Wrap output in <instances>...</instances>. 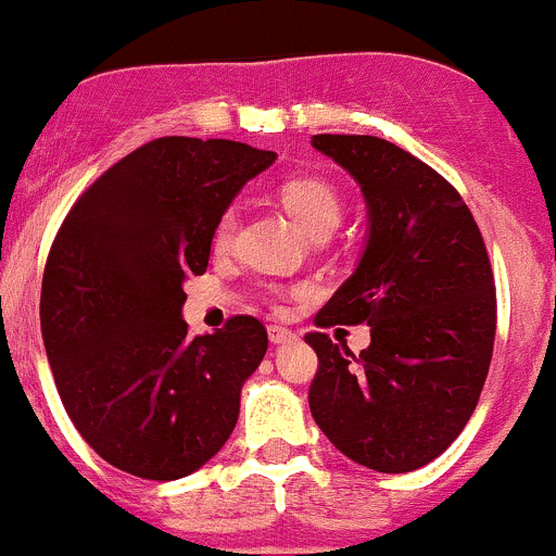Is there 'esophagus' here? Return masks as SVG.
I'll return each instance as SVG.
<instances>
[{"mask_svg": "<svg viewBox=\"0 0 556 556\" xmlns=\"http://www.w3.org/2000/svg\"><path fill=\"white\" fill-rule=\"evenodd\" d=\"M267 337H270L273 345H283V342L294 340L291 329H286V326H270V329H267Z\"/></svg>", "mask_w": 556, "mask_h": 556, "instance_id": "esophagus-1", "label": "esophagus"}]
</instances>
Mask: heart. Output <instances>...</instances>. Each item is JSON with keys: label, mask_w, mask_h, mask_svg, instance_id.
Masks as SVG:
<instances>
[{"label": "heart", "mask_w": 556, "mask_h": 556, "mask_svg": "<svg viewBox=\"0 0 556 556\" xmlns=\"http://www.w3.org/2000/svg\"><path fill=\"white\" fill-rule=\"evenodd\" d=\"M278 198L291 219L311 238H326L342 219V194L318 176H291L278 187ZM236 227L238 211L227 208L214 225V236H211L214 251L230 249Z\"/></svg>", "instance_id": "1"}]
</instances>
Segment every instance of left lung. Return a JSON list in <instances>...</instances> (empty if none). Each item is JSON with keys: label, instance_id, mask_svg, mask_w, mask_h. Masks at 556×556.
Segmentation results:
<instances>
[{"label": "left lung", "instance_id": "left-lung-1", "mask_svg": "<svg viewBox=\"0 0 556 556\" xmlns=\"http://www.w3.org/2000/svg\"><path fill=\"white\" fill-rule=\"evenodd\" d=\"M362 187L369 216L356 273L320 307L316 326H369L353 353L324 331L311 412L342 455L406 473L442 455L466 428L495 342V280L482 232L455 187L377 136L311 141Z\"/></svg>", "mask_w": 556, "mask_h": 556}]
</instances>
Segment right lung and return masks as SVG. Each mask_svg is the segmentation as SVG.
I'll use <instances>...</instances> for the list:
<instances>
[{
  "label": "right lung",
  "instance_id": "add662e5",
  "mask_svg": "<svg viewBox=\"0 0 556 556\" xmlns=\"http://www.w3.org/2000/svg\"><path fill=\"white\" fill-rule=\"evenodd\" d=\"M276 152L163 136L125 154L72 205L48 254L39 320L74 428L106 463L170 482L230 439L267 329L232 316L187 334V276H203L214 225Z\"/></svg>",
  "mask_w": 556,
  "mask_h": 556
}]
</instances>
